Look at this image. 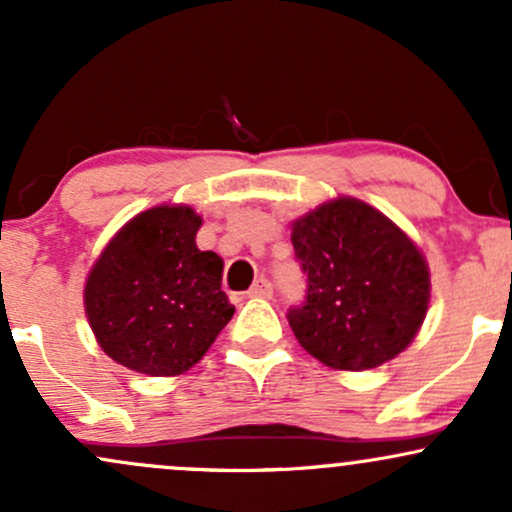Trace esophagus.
Here are the masks:
<instances>
[{"label": "esophagus", "instance_id": "34e87169", "mask_svg": "<svg viewBox=\"0 0 512 512\" xmlns=\"http://www.w3.org/2000/svg\"><path fill=\"white\" fill-rule=\"evenodd\" d=\"M272 293H274V289H272V284H269V279H257L255 284L250 286V291H248V296L250 298H272Z\"/></svg>", "mask_w": 512, "mask_h": 512}]
</instances>
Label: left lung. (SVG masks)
<instances>
[{"instance_id": "1", "label": "left lung", "mask_w": 512, "mask_h": 512, "mask_svg": "<svg viewBox=\"0 0 512 512\" xmlns=\"http://www.w3.org/2000/svg\"><path fill=\"white\" fill-rule=\"evenodd\" d=\"M305 301L289 310L298 344L337 370H368L402 354L431 298L421 250L385 214L339 197L293 221Z\"/></svg>"}]
</instances>
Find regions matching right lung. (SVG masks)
<instances>
[{"instance_id":"1","label":"right lung","mask_w":512,"mask_h":512,"mask_svg":"<svg viewBox=\"0 0 512 512\" xmlns=\"http://www.w3.org/2000/svg\"><path fill=\"white\" fill-rule=\"evenodd\" d=\"M202 216L161 204L127 221L88 272V325L113 361L146 375H180L209 351L236 308L221 291L223 260L202 252Z\"/></svg>"}]
</instances>
